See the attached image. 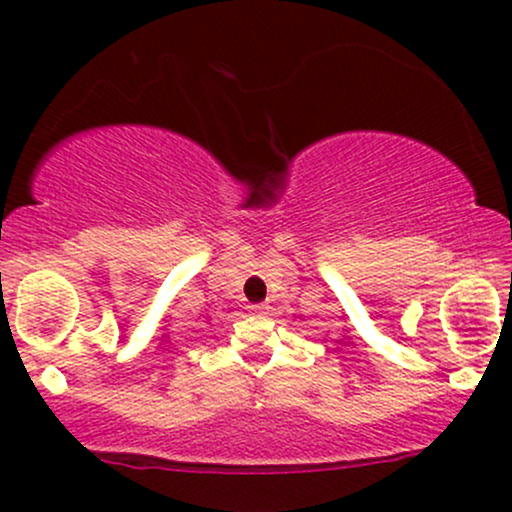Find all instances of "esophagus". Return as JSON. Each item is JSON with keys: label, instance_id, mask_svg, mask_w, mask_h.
<instances>
[{"label": "esophagus", "instance_id": "1", "mask_svg": "<svg viewBox=\"0 0 512 512\" xmlns=\"http://www.w3.org/2000/svg\"><path fill=\"white\" fill-rule=\"evenodd\" d=\"M250 310H252V315H267L269 313V305L257 303V305H250Z\"/></svg>", "mask_w": 512, "mask_h": 512}]
</instances>
